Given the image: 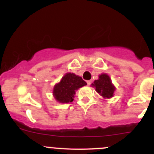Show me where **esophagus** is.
<instances>
[{"instance_id": "1", "label": "esophagus", "mask_w": 154, "mask_h": 154, "mask_svg": "<svg viewBox=\"0 0 154 154\" xmlns=\"http://www.w3.org/2000/svg\"><path fill=\"white\" fill-rule=\"evenodd\" d=\"M86 83H87V84L89 86V85H91V80H87Z\"/></svg>"}]
</instances>
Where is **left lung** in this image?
Here are the masks:
<instances>
[{"label": "left lung", "mask_w": 154, "mask_h": 154, "mask_svg": "<svg viewBox=\"0 0 154 154\" xmlns=\"http://www.w3.org/2000/svg\"><path fill=\"white\" fill-rule=\"evenodd\" d=\"M91 86L94 87L95 91L104 99L112 97L116 89V86L112 83L111 78L106 73L100 74L98 76V79L94 80Z\"/></svg>", "instance_id": "1"}]
</instances>
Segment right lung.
I'll return each instance as SVG.
<instances>
[{
	"label": "right lung",
	"instance_id": "add662e5",
	"mask_svg": "<svg viewBox=\"0 0 154 154\" xmlns=\"http://www.w3.org/2000/svg\"><path fill=\"white\" fill-rule=\"evenodd\" d=\"M87 83L81 77L74 73H66L53 89V96L60 103H71L74 100L76 91Z\"/></svg>",
	"mask_w": 154,
	"mask_h": 154
}]
</instances>
